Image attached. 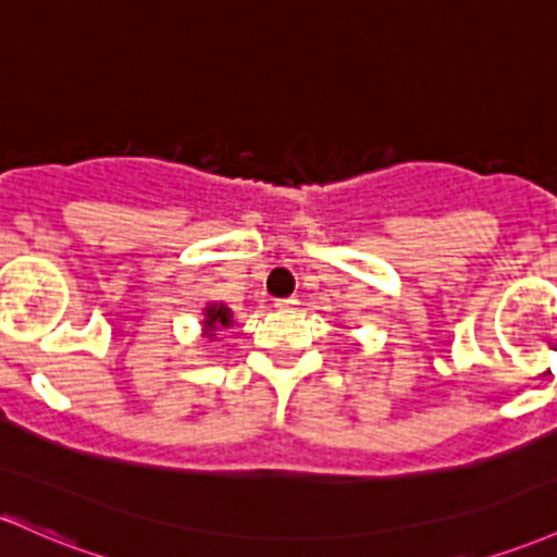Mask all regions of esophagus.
Returning a JSON list of instances; mask_svg holds the SVG:
<instances>
[{
	"mask_svg": "<svg viewBox=\"0 0 557 557\" xmlns=\"http://www.w3.org/2000/svg\"><path fill=\"white\" fill-rule=\"evenodd\" d=\"M274 307H277V309H283V311H290V309H296V307H298V298H296V296H288V298H277V301H274Z\"/></svg>",
	"mask_w": 557,
	"mask_h": 557,
	"instance_id": "1",
	"label": "esophagus"
}]
</instances>
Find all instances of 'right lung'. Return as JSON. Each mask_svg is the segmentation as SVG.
<instances>
[{"label":"right lung","mask_w":557,"mask_h":557,"mask_svg":"<svg viewBox=\"0 0 557 557\" xmlns=\"http://www.w3.org/2000/svg\"><path fill=\"white\" fill-rule=\"evenodd\" d=\"M232 325V311L224 307V304H213V307L206 309V320H203V330L209 338L216 335V330Z\"/></svg>","instance_id":"obj_1"}]
</instances>
